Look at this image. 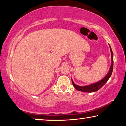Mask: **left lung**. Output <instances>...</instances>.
Wrapping results in <instances>:
<instances>
[{"label": "left lung", "mask_w": 126, "mask_h": 126, "mask_svg": "<svg viewBox=\"0 0 126 126\" xmlns=\"http://www.w3.org/2000/svg\"><path fill=\"white\" fill-rule=\"evenodd\" d=\"M109 46L110 48V53H111V65H110L109 71H108V73L107 74V75L104 77L103 79H102L101 80L98 81V82L94 83H92V84L88 85V86H78V85H77L74 83L72 79V83H73L74 87L77 89V90H78L79 91H81V92H88V93L94 92L97 91L98 90H99L100 88H102V87L106 83V82H107L108 80L109 79V78L110 77V76L112 75V73L113 72V54L112 49L110 44H109Z\"/></svg>", "instance_id": "8db88e82"}]
</instances>
